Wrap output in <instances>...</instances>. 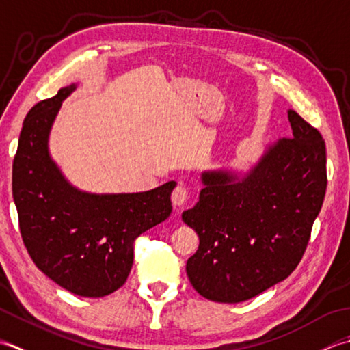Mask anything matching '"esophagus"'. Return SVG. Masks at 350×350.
I'll use <instances>...</instances> for the list:
<instances>
[{
	"mask_svg": "<svg viewBox=\"0 0 350 350\" xmlns=\"http://www.w3.org/2000/svg\"><path fill=\"white\" fill-rule=\"evenodd\" d=\"M189 198H190V190L189 187H185L184 184H178L172 191V202L176 206H183L187 204Z\"/></svg>",
	"mask_w": 350,
	"mask_h": 350,
	"instance_id": "1",
	"label": "esophagus"
}]
</instances>
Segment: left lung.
I'll list each match as a JSON object with an SVG mask.
<instances>
[{
  "label": "left lung",
  "mask_w": 350,
  "mask_h": 350,
  "mask_svg": "<svg viewBox=\"0 0 350 350\" xmlns=\"http://www.w3.org/2000/svg\"><path fill=\"white\" fill-rule=\"evenodd\" d=\"M293 137L269 146L252 170L204 172L183 220L199 235L187 276L199 295L237 304L284 281L301 262L326 191L322 134L288 110Z\"/></svg>",
  "instance_id": "8db88e82"
}]
</instances>
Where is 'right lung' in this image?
Wrapping results in <instances>:
<instances>
[{
    "label": "right lung",
    "instance_id": "right-lung-1",
    "mask_svg": "<svg viewBox=\"0 0 350 350\" xmlns=\"http://www.w3.org/2000/svg\"><path fill=\"white\" fill-rule=\"evenodd\" d=\"M63 88L28 111L12 169L19 231L31 260L48 278L78 296L103 297L125 284L134 240L166 220L176 183L142 193L95 195L72 187L48 152V135Z\"/></svg>",
    "mask_w": 350,
    "mask_h": 350
}]
</instances>
